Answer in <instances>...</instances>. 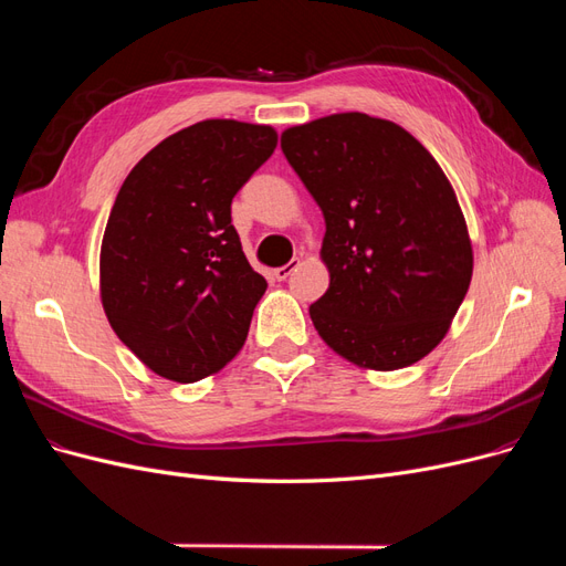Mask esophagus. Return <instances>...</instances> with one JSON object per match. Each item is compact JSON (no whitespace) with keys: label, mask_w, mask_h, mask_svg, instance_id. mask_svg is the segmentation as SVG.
Masks as SVG:
<instances>
[{"label":"esophagus","mask_w":566,"mask_h":566,"mask_svg":"<svg viewBox=\"0 0 566 566\" xmlns=\"http://www.w3.org/2000/svg\"><path fill=\"white\" fill-rule=\"evenodd\" d=\"M300 266V260H293V262H287L285 266H279L276 271H273V276H276V281H285L290 273H293L295 269Z\"/></svg>","instance_id":"34e87169"}]
</instances>
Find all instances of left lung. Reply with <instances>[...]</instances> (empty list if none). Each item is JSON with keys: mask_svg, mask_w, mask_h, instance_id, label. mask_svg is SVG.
Instances as JSON below:
<instances>
[{"mask_svg": "<svg viewBox=\"0 0 566 566\" xmlns=\"http://www.w3.org/2000/svg\"><path fill=\"white\" fill-rule=\"evenodd\" d=\"M325 219L331 285L310 306L321 339L366 370H399L447 337L472 281V241L449 177L391 119L335 113L281 134Z\"/></svg>", "mask_w": 566, "mask_h": 566, "instance_id": "1", "label": "left lung"}]
</instances>
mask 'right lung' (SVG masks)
Instances as JSON below:
<instances>
[{"instance_id": "add662e5", "label": "right lung", "mask_w": 566, "mask_h": 566, "mask_svg": "<svg viewBox=\"0 0 566 566\" xmlns=\"http://www.w3.org/2000/svg\"><path fill=\"white\" fill-rule=\"evenodd\" d=\"M276 144L271 125L202 119L148 150L119 188L101 241V304L160 378H210L245 345L266 281L245 260L231 200Z\"/></svg>"}]
</instances>
